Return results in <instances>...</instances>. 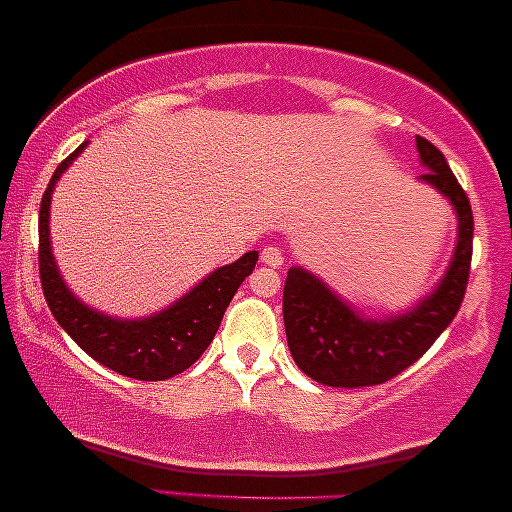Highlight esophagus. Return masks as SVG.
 <instances>
[{"label":"esophagus","mask_w":512,"mask_h":512,"mask_svg":"<svg viewBox=\"0 0 512 512\" xmlns=\"http://www.w3.org/2000/svg\"><path fill=\"white\" fill-rule=\"evenodd\" d=\"M261 263L268 265V268H282V265H284V251L275 247V244H268V247L261 251Z\"/></svg>","instance_id":"34e87169"}]
</instances>
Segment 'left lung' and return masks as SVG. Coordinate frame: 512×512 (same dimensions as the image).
I'll return each instance as SVG.
<instances>
[{
	"mask_svg": "<svg viewBox=\"0 0 512 512\" xmlns=\"http://www.w3.org/2000/svg\"><path fill=\"white\" fill-rule=\"evenodd\" d=\"M419 181L436 188L457 214V244L445 275L408 310L373 319L338 296L324 279L293 265L284 284V328L296 366L326 387H373L410 368L457 317L473 254V212L450 165L417 137Z\"/></svg>",
	"mask_w": 512,
	"mask_h": 512,
	"instance_id": "obj_1",
	"label": "left lung"
}]
</instances>
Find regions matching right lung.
Segmentation results:
<instances>
[{
    "label": "right lung",
    "mask_w": 512,
    "mask_h": 512,
    "mask_svg": "<svg viewBox=\"0 0 512 512\" xmlns=\"http://www.w3.org/2000/svg\"><path fill=\"white\" fill-rule=\"evenodd\" d=\"M83 142L62 160L48 184L39 209V275L46 303L69 338L97 363L132 380L158 382L184 373L214 340L223 312L256 268L258 251H247L235 263L221 265L191 291L149 317H111L83 303L62 279L51 247V200L67 167L81 156Z\"/></svg>",
    "instance_id": "1"
}]
</instances>
